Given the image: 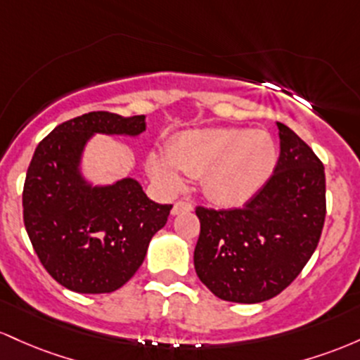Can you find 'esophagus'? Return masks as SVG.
Masks as SVG:
<instances>
[{"label":"esophagus","instance_id":"esophagus-1","mask_svg":"<svg viewBox=\"0 0 360 360\" xmlns=\"http://www.w3.org/2000/svg\"><path fill=\"white\" fill-rule=\"evenodd\" d=\"M192 209H193V205L191 200H179L175 205H173L172 214L173 216H176V214H181V212H191Z\"/></svg>","mask_w":360,"mask_h":360}]
</instances>
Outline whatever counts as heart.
Returning <instances> with one entry per match:
<instances>
[{"label": "heart", "instance_id": "1", "mask_svg": "<svg viewBox=\"0 0 360 360\" xmlns=\"http://www.w3.org/2000/svg\"><path fill=\"white\" fill-rule=\"evenodd\" d=\"M277 146L265 131L193 129L169 144L168 155L149 153L146 168L167 192L184 187V173L202 176L205 197L223 207L252 200L274 175Z\"/></svg>", "mask_w": 360, "mask_h": 360}]
</instances>
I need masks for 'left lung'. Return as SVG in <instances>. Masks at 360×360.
Returning a JSON list of instances; mask_svg holds the SVG:
<instances>
[{
	"label": "left lung",
	"instance_id": "left-lung-1",
	"mask_svg": "<svg viewBox=\"0 0 360 360\" xmlns=\"http://www.w3.org/2000/svg\"><path fill=\"white\" fill-rule=\"evenodd\" d=\"M274 175L245 207H197L193 265L219 300L255 304L281 294L308 264L325 223V168L292 129L277 122Z\"/></svg>",
	"mask_w": 360,
	"mask_h": 360
}]
</instances>
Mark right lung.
I'll list each match as a JSON object with an SVG mask.
<instances>
[{
	"mask_svg": "<svg viewBox=\"0 0 360 360\" xmlns=\"http://www.w3.org/2000/svg\"><path fill=\"white\" fill-rule=\"evenodd\" d=\"M146 115L90 112L40 141L23 187V221L52 278L79 294L114 292L137 272L151 238L167 224L169 204H156L136 179L95 184L84 151L96 134L137 137Z\"/></svg>",
	"mask_w": 360,
	"mask_h": 360,
	"instance_id": "add662e5",
	"label": "right lung"
}]
</instances>
